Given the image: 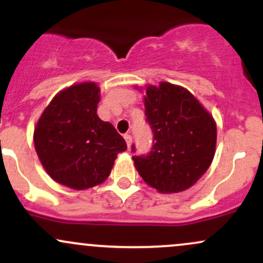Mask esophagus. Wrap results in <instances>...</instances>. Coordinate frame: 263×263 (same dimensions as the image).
I'll return each instance as SVG.
<instances>
[{
	"instance_id": "obj_1",
	"label": "esophagus",
	"mask_w": 263,
	"mask_h": 263,
	"mask_svg": "<svg viewBox=\"0 0 263 263\" xmlns=\"http://www.w3.org/2000/svg\"><path fill=\"white\" fill-rule=\"evenodd\" d=\"M123 137H125L126 143H127V147L129 148V147H131V144H132V136L128 135V134H126L125 136H123Z\"/></svg>"
}]
</instances>
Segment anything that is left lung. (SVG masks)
Here are the masks:
<instances>
[{
  "label": "left lung",
  "mask_w": 263,
  "mask_h": 263,
  "mask_svg": "<svg viewBox=\"0 0 263 263\" xmlns=\"http://www.w3.org/2000/svg\"><path fill=\"white\" fill-rule=\"evenodd\" d=\"M144 115L153 132V146L148 155L132 157L136 170L161 193L190 188L208 171L215 155L213 116L188 90L164 81L147 87Z\"/></svg>",
  "instance_id": "8db88e82"
}]
</instances>
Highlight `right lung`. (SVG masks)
<instances>
[{
    "instance_id": "obj_1",
    "label": "right lung",
    "mask_w": 263,
    "mask_h": 263,
    "mask_svg": "<svg viewBox=\"0 0 263 263\" xmlns=\"http://www.w3.org/2000/svg\"><path fill=\"white\" fill-rule=\"evenodd\" d=\"M100 89L95 83L66 87L54 96L34 129L42 165L55 182L84 190L106 180L115 159L127 149L125 140L96 111Z\"/></svg>"
}]
</instances>
